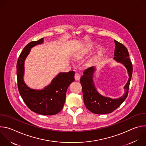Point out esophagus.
<instances>
[{"label":"esophagus","mask_w":146,"mask_h":146,"mask_svg":"<svg viewBox=\"0 0 146 146\" xmlns=\"http://www.w3.org/2000/svg\"><path fill=\"white\" fill-rule=\"evenodd\" d=\"M74 78L76 80H79L80 78V75L78 73H76L74 75Z\"/></svg>","instance_id":"esophagus-1"}]
</instances>
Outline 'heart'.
Segmentation results:
<instances>
[{"label":"heart","mask_w":146,"mask_h":146,"mask_svg":"<svg viewBox=\"0 0 146 146\" xmlns=\"http://www.w3.org/2000/svg\"><path fill=\"white\" fill-rule=\"evenodd\" d=\"M98 47V44L95 43H91V44H89L88 45L85 46L82 49V54H87L89 52H92V51H94L96 47ZM104 53V50L103 48H100V50L98 52V56H102Z\"/></svg>","instance_id":"b5f03b06"}]
</instances>
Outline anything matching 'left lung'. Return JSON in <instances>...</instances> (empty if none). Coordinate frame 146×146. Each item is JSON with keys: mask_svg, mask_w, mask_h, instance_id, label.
<instances>
[{"mask_svg": "<svg viewBox=\"0 0 146 146\" xmlns=\"http://www.w3.org/2000/svg\"><path fill=\"white\" fill-rule=\"evenodd\" d=\"M114 43L115 47L113 59L126 68L129 75L128 81L124 86L125 94L123 96L119 98L111 99L102 96L98 92L93 80L95 66H92L85 70L83 72V76L80 78L83 98L86 107L94 114H106L113 112L124 102L128 94L129 83L132 75V64L129 58L127 48L115 40Z\"/></svg>", "mask_w": 146, "mask_h": 146, "instance_id": "obj_1", "label": "left lung"}]
</instances>
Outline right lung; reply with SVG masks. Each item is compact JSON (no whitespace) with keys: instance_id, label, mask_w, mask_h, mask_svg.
Masks as SVG:
<instances>
[{"instance_id":"obj_1","label":"right lung","mask_w":146,"mask_h":146,"mask_svg":"<svg viewBox=\"0 0 146 146\" xmlns=\"http://www.w3.org/2000/svg\"><path fill=\"white\" fill-rule=\"evenodd\" d=\"M43 42L44 38L32 41L21 53L17 64V84L21 96L32 111L41 115H52L63 109L66 91L69 85L74 81L75 72L59 73L43 90L32 89L27 86L24 81L25 60L32 48Z\"/></svg>"}]
</instances>
